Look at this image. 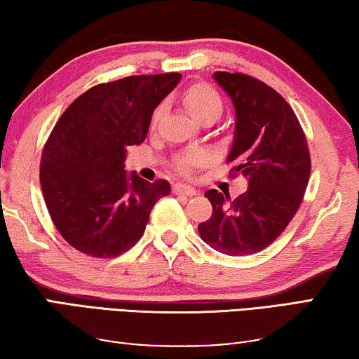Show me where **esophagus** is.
Segmentation results:
<instances>
[{"label":"esophagus","instance_id":"obj_1","mask_svg":"<svg viewBox=\"0 0 359 359\" xmlns=\"http://www.w3.org/2000/svg\"><path fill=\"white\" fill-rule=\"evenodd\" d=\"M173 194H184V196H196L197 191L194 189V187H191V186L178 183V184L173 186Z\"/></svg>","mask_w":359,"mask_h":359}]
</instances>
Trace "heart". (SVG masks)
<instances>
[{
  "label": "heart",
  "instance_id": "obj_1",
  "mask_svg": "<svg viewBox=\"0 0 359 359\" xmlns=\"http://www.w3.org/2000/svg\"><path fill=\"white\" fill-rule=\"evenodd\" d=\"M183 103L189 113L196 117L197 121L207 122V121H216L219 119L222 111H224V102H222L221 95L215 87L210 84H205V82H197V84H192L187 87L183 93ZM163 114V103L157 104L152 111L151 116V126L156 127L161 121ZM207 161V156H205L203 151L192 149L187 151L184 154H181L175 158V170L180 175L183 176H191L194 170L201 167L202 163Z\"/></svg>",
  "mask_w": 359,
  "mask_h": 359
}]
</instances>
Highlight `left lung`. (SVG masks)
<instances>
[{
    "label": "left lung",
    "instance_id": "obj_1",
    "mask_svg": "<svg viewBox=\"0 0 359 359\" xmlns=\"http://www.w3.org/2000/svg\"><path fill=\"white\" fill-rule=\"evenodd\" d=\"M215 79L237 117L231 176H246L250 187L233 201L229 192H205L213 215L198 233L222 255H255L273 243L301 207L312 168L307 138L294 111L266 82L227 72H216Z\"/></svg>",
    "mask_w": 359,
    "mask_h": 359
}]
</instances>
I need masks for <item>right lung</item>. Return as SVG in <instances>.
<instances>
[{
  "instance_id": "obj_1",
  "label": "right lung",
  "mask_w": 359,
  "mask_h": 359,
  "mask_svg": "<svg viewBox=\"0 0 359 359\" xmlns=\"http://www.w3.org/2000/svg\"><path fill=\"white\" fill-rule=\"evenodd\" d=\"M180 78L140 74L93 86L52 128L41 154V189L52 222L73 248L107 259L128 251L156 202L170 194L167 180L149 183L135 172L128 178L124 162Z\"/></svg>"
}]
</instances>
